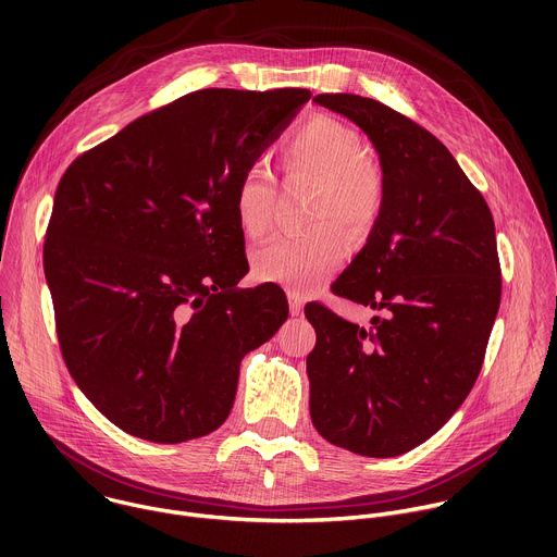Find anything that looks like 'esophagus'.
Returning a JSON list of instances; mask_svg holds the SVG:
<instances>
[{
	"mask_svg": "<svg viewBox=\"0 0 557 557\" xmlns=\"http://www.w3.org/2000/svg\"><path fill=\"white\" fill-rule=\"evenodd\" d=\"M288 308H290V314H293V317H299V314L304 312V301H301L299 293L288 290Z\"/></svg>",
	"mask_w": 557,
	"mask_h": 557,
	"instance_id": "1",
	"label": "esophagus"
}]
</instances>
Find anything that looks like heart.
Returning <instances> with one entry per match:
<instances>
[{
	"instance_id": "b5f03b06",
	"label": "heart",
	"mask_w": 557,
	"mask_h": 557,
	"mask_svg": "<svg viewBox=\"0 0 557 557\" xmlns=\"http://www.w3.org/2000/svg\"><path fill=\"white\" fill-rule=\"evenodd\" d=\"M282 165L288 176L317 187L312 220H337L352 233L368 231L383 207V178L366 161L361 136L335 121L312 119L284 147ZM275 181L262 165L243 172L233 189L237 224L260 237L273 220ZM348 243L337 224L324 222L308 233L280 235L253 253V271L264 282L306 290L324 282L346 258Z\"/></svg>"
}]
</instances>
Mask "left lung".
<instances>
[{
	"instance_id": "1",
	"label": "left lung",
	"mask_w": 557,
	"mask_h": 557,
	"mask_svg": "<svg viewBox=\"0 0 557 557\" xmlns=\"http://www.w3.org/2000/svg\"><path fill=\"white\" fill-rule=\"evenodd\" d=\"M379 153L383 207L333 290L383 310L370 329L322 304L306 317L310 419L329 443L389 458L436 434L483 368L500 306L492 211L449 149L392 108L357 95H317Z\"/></svg>"
}]
</instances>
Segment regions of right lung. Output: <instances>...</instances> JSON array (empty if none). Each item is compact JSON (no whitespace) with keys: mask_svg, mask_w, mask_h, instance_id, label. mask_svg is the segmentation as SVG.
Here are the masks:
<instances>
[{"mask_svg":"<svg viewBox=\"0 0 557 557\" xmlns=\"http://www.w3.org/2000/svg\"><path fill=\"white\" fill-rule=\"evenodd\" d=\"M308 99L198 90L63 174L44 247L57 335L76 385L123 432L183 443L218 430L245 355L286 322L280 286L237 288L249 262L233 189Z\"/></svg>","mask_w":557,"mask_h":557,"instance_id":"obj_1","label":"right lung"}]
</instances>
